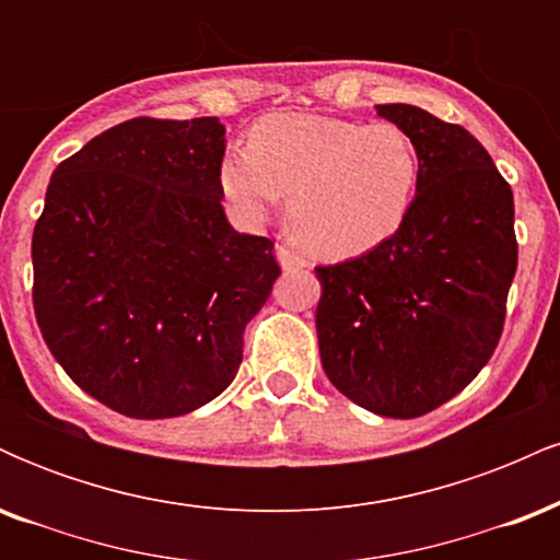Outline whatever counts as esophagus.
Here are the masks:
<instances>
[{
    "mask_svg": "<svg viewBox=\"0 0 560 560\" xmlns=\"http://www.w3.org/2000/svg\"><path fill=\"white\" fill-rule=\"evenodd\" d=\"M276 258H279L284 271H300V268H307V260L302 258L300 253H294V249H289L287 244H279V247H276Z\"/></svg>",
    "mask_w": 560,
    "mask_h": 560,
    "instance_id": "obj_1",
    "label": "esophagus"
}]
</instances>
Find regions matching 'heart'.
Segmentation results:
<instances>
[{"label": "heart", "instance_id": "1", "mask_svg": "<svg viewBox=\"0 0 560 560\" xmlns=\"http://www.w3.org/2000/svg\"><path fill=\"white\" fill-rule=\"evenodd\" d=\"M218 184L244 221H262L289 195V221L313 253L355 258L408 221L421 184L413 137L389 120L268 115L247 150L221 160Z\"/></svg>", "mask_w": 560, "mask_h": 560}]
</instances>
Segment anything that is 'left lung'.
I'll return each mask as SVG.
<instances>
[{
  "label": "left lung",
  "mask_w": 560,
  "mask_h": 560,
  "mask_svg": "<svg viewBox=\"0 0 560 560\" xmlns=\"http://www.w3.org/2000/svg\"><path fill=\"white\" fill-rule=\"evenodd\" d=\"M376 113L419 147V195L392 240L316 268L318 350L352 402L416 419L466 389L498 347L518 262L513 191L464 126L400 102Z\"/></svg>",
  "instance_id": "1"
}]
</instances>
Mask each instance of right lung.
Masks as SVG:
<instances>
[{
    "instance_id": "add662e5",
    "label": "right lung",
    "mask_w": 560,
    "mask_h": 560,
    "mask_svg": "<svg viewBox=\"0 0 560 560\" xmlns=\"http://www.w3.org/2000/svg\"><path fill=\"white\" fill-rule=\"evenodd\" d=\"M218 118H133L62 160L36 221L34 313L79 387L131 419L191 413L234 382L281 268L218 184Z\"/></svg>"
}]
</instances>
